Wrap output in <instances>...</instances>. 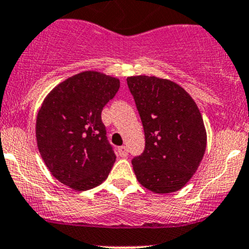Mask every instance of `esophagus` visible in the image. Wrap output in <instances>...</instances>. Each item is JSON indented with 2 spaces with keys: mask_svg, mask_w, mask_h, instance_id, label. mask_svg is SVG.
I'll return each mask as SVG.
<instances>
[{
  "mask_svg": "<svg viewBox=\"0 0 249 249\" xmlns=\"http://www.w3.org/2000/svg\"><path fill=\"white\" fill-rule=\"evenodd\" d=\"M118 152L120 157H126V156L129 155V150H127L126 146H120L118 149Z\"/></svg>",
  "mask_w": 249,
  "mask_h": 249,
  "instance_id": "esophagus-1",
  "label": "esophagus"
}]
</instances>
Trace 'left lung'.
Listing matches in <instances>:
<instances>
[{
	"mask_svg": "<svg viewBox=\"0 0 249 249\" xmlns=\"http://www.w3.org/2000/svg\"><path fill=\"white\" fill-rule=\"evenodd\" d=\"M126 81L145 135L143 154L132 160L138 182L156 194L182 189L197 170L207 146L197 105L168 79L137 75Z\"/></svg>",
	"mask_w": 249,
	"mask_h": 249,
	"instance_id": "left-lung-1",
	"label": "left lung"
}]
</instances>
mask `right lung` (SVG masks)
<instances>
[{
    "instance_id": "add662e5",
    "label": "right lung",
    "mask_w": 249,
    "mask_h": 249,
    "mask_svg": "<svg viewBox=\"0 0 249 249\" xmlns=\"http://www.w3.org/2000/svg\"><path fill=\"white\" fill-rule=\"evenodd\" d=\"M119 79L85 71L54 87L36 118V142L43 162L72 189H92L107 178L116 162L102 111L118 92Z\"/></svg>"
}]
</instances>
